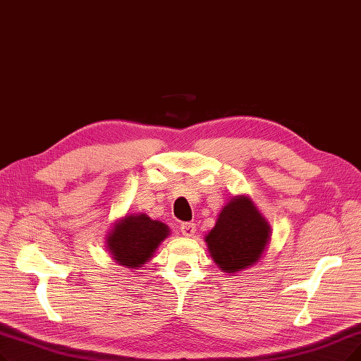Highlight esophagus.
I'll use <instances>...</instances> for the list:
<instances>
[{
    "instance_id": "obj_1",
    "label": "esophagus",
    "mask_w": 361,
    "mask_h": 361,
    "mask_svg": "<svg viewBox=\"0 0 361 361\" xmlns=\"http://www.w3.org/2000/svg\"><path fill=\"white\" fill-rule=\"evenodd\" d=\"M180 230L183 233V236L192 238V236H195V233H196V224L195 223H183L180 226Z\"/></svg>"
}]
</instances>
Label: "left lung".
<instances>
[{
    "label": "left lung",
    "mask_w": 361,
    "mask_h": 361,
    "mask_svg": "<svg viewBox=\"0 0 361 361\" xmlns=\"http://www.w3.org/2000/svg\"><path fill=\"white\" fill-rule=\"evenodd\" d=\"M270 226L247 196H234L219 212L205 242L224 273H239L258 262L270 240Z\"/></svg>",
    "instance_id": "left-lung-1"
}]
</instances>
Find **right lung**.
I'll list each match as a JSON object with an SVG mask.
<instances>
[{"label":"right lung","mask_w":361,"mask_h":361,"mask_svg":"<svg viewBox=\"0 0 361 361\" xmlns=\"http://www.w3.org/2000/svg\"><path fill=\"white\" fill-rule=\"evenodd\" d=\"M169 234L166 224L146 214H131L118 219L107 234V247L122 267H143Z\"/></svg>","instance_id":"1"}]
</instances>
